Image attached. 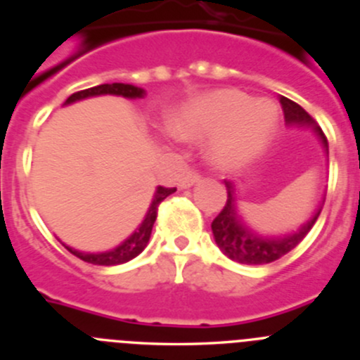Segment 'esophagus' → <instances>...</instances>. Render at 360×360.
<instances>
[{
    "label": "esophagus",
    "mask_w": 360,
    "mask_h": 360,
    "mask_svg": "<svg viewBox=\"0 0 360 360\" xmlns=\"http://www.w3.org/2000/svg\"><path fill=\"white\" fill-rule=\"evenodd\" d=\"M198 180H200V175H198V173H195V172H187V173H185V175L180 179L179 187H180L181 190H184V188H190V187H192V185H195Z\"/></svg>",
    "instance_id": "obj_1"
}]
</instances>
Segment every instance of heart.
<instances>
[{"label": "heart", "instance_id": "obj_1", "mask_svg": "<svg viewBox=\"0 0 360 360\" xmlns=\"http://www.w3.org/2000/svg\"><path fill=\"white\" fill-rule=\"evenodd\" d=\"M278 109L268 99H252L238 89H215L193 97L173 114L170 131L181 141H209L210 163L238 170L271 141Z\"/></svg>", "mask_w": 360, "mask_h": 360}]
</instances>
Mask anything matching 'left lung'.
<instances>
[{
  "mask_svg": "<svg viewBox=\"0 0 360 360\" xmlns=\"http://www.w3.org/2000/svg\"><path fill=\"white\" fill-rule=\"evenodd\" d=\"M280 103L285 112V122L288 128H310L322 143L325 153L328 156V141L325 138L322 128L316 124L314 117L308 114L302 105L288 99V97L280 96ZM227 190V202L221 210V214L214 219L212 234L219 249L229 259L240 264H268L273 261L280 259L291 249H295L305 239L314 224L319 219L325 197L322 198L315 214L303 222L297 231L286 232L280 236H264L252 229L249 224L244 221L238 207V185L231 180H224Z\"/></svg>",
  "mask_w": 360,
  "mask_h": 360,
  "instance_id": "left-lung-1",
  "label": "left lung"
}]
</instances>
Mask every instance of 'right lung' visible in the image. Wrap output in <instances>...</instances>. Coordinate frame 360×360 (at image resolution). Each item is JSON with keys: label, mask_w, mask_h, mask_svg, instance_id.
Here are the masks:
<instances>
[{"label": "right lung", "mask_w": 360, "mask_h": 360, "mask_svg": "<svg viewBox=\"0 0 360 360\" xmlns=\"http://www.w3.org/2000/svg\"><path fill=\"white\" fill-rule=\"evenodd\" d=\"M121 96L126 97V99H141V97L146 96V91L141 87L131 86V84H121V82H114V84H101V86L86 89V91H79L75 94H72L69 99L65 101L67 104L77 103V101L87 99V97H96V96ZM176 188H167V187H156L153 200H151L150 209L143 219V222L139 224V227H136V231L129 236L128 239H124L120 246L109 249V251H103V252H82L77 251V249H72L69 246H65L74 256L80 257L82 261L91 264H97V266H116V264H122L128 263V261L136 257L138 255H141L143 249L148 246V240H150L151 236V229H153V224L156 221V210H158L160 202L165 200L170 193L175 192Z\"/></svg>", "instance_id": "add662e5"}]
</instances>
